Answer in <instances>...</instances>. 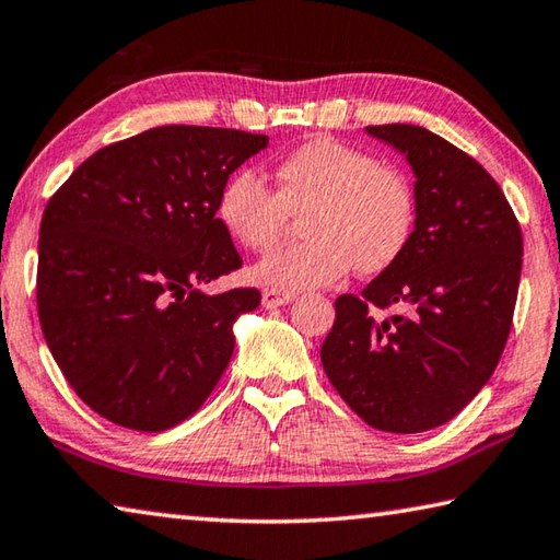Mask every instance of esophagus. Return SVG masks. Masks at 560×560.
I'll use <instances>...</instances> for the list:
<instances>
[{
	"instance_id": "esophagus-1",
	"label": "esophagus",
	"mask_w": 560,
	"mask_h": 560,
	"mask_svg": "<svg viewBox=\"0 0 560 560\" xmlns=\"http://www.w3.org/2000/svg\"><path fill=\"white\" fill-rule=\"evenodd\" d=\"M296 299V293L291 291H279V289H264L261 293V306L264 308H279V306H287Z\"/></svg>"
}]
</instances>
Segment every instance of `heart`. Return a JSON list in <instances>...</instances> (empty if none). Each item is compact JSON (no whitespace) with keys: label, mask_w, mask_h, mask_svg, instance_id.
Returning <instances> with one entry per match:
<instances>
[{"label":"heart","mask_w":560,"mask_h":560,"mask_svg":"<svg viewBox=\"0 0 560 560\" xmlns=\"http://www.w3.org/2000/svg\"><path fill=\"white\" fill-rule=\"evenodd\" d=\"M279 189L257 170L226 179L217 217L246 249L267 252L287 232L291 212H303L308 240L271 252L254 267L264 287L299 291L334 283L350 267L381 273L412 242L417 205L407 177L365 150L334 138L293 148L277 165Z\"/></svg>","instance_id":"heart-1"}]
</instances>
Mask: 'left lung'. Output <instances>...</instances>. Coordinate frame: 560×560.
Segmentation results:
<instances>
[{"mask_svg": "<svg viewBox=\"0 0 560 560\" xmlns=\"http://www.w3.org/2000/svg\"><path fill=\"white\" fill-rule=\"evenodd\" d=\"M365 130L412 165L415 234L360 296L336 299L320 363L360 420L412 434L450 422L494 373L514 320L524 240L497 179L464 150L407 122ZM390 305L408 314L374 316Z\"/></svg>", "mask_w": 560, "mask_h": 560, "instance_id": "obj_1", "label": "left lung"}]
</instances>
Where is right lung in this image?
Instances as JSON below:
<instances>
[{
  "instance_id": "obj_1",
  "label": "right lung",
  "mask_w": 560,
  "mask_h": 560,
  "mask_svg": "<svg viewBox=\"0 0 560 560\" xmlns=\"http://www.w3.org/2000/svg\"><path fill=\"white\" fill-rule=\"evenodd\" d=\"M267 136L160 126L110 143L46 205L36 308L56 365L93 412L163 432L200 410L257 289L210 296L242 267L217 217L226 179Z\"/></svg>"
}]
</instances>
